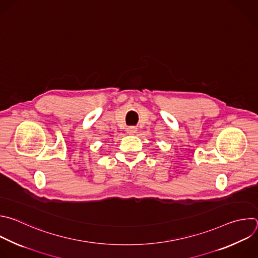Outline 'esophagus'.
<instances>
[{"instance_id":"34e87169","label":"esophagus","mask_w":258,"mask_h":258,"mask_svg":"<svg viewBox=\"0 0 258 258\" xmlns=\"http://www.w3.org/2000/svg\"><path fill=\"white\" fill-rule=\"evenodd\" d=\"M127 133L128 134H130V135H132V134H134V133H136V131H137V128L136 127H134V126H130V127H128L127 128Z\"/></svg>"}]
</instances>
